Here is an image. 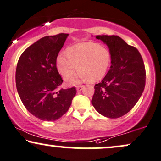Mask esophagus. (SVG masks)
<instances>
[{
	"instance_id": "esophagus-1",
	"label": "esophagus",
	"mask_w": 161,
	"mask_h": 161,
	"mask_svg": "<svg viewBox=\"0 0 161 161\" xmlns=\"http://www.w3.org/2000/svg\"><path fill=\"white\" fill-rule=\"evenodd\" d=\"M84 88V86H78L77 87V88H76V91L78 92H81V91L82 90V88Z\"/></svg>"
}]
</instances>
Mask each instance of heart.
Instances as JSON below:
<instances>
[{"label": "heart", "instance_id": "obj_1", "mask_svg": "<svg viewBox=\"0 0 161 161\" xmlns=\"http://www.w3.org/2000/svg\"><path fill=\"white\" fill-rule=\"evenodd\" d=\"M110 63L109 50L93 42L75 44L67 49V53L60 52L56 58L58 70L64 79L73 74L77 66L79 72L67 79L70 85L88 79L90 82L100 80L107 73Z\"/></svg>", "mask_w": 161, "mask_h": 161}]
</instances>
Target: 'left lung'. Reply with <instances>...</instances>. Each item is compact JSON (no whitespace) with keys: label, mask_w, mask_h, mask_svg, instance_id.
<instances>
[{"label":"left lung","mask_w":161,"mask_h":161,"mask_svg":"<svg viewBox=\"0 0 161 161\" xmlns=\"http://www.w3.org/2000/svg\"><path fill=\"white\" fill-rule=\"evenodd\" d=\"M109 48L110 69L94 86L92 103L100 115L118 119L130 111L142 95L146 69L138 50L118 36L97 35Z\"/></svg>","instance_id":"8db88e82"}]
</instances>
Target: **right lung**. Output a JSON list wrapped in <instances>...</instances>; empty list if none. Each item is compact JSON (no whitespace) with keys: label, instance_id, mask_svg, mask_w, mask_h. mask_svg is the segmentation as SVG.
<instances>
[{"label":"right lung","instance_id":"add662e5","mask_svg":"<svg viewBox=\"0 0 161 161\" xmlns=\"http://www.w3.org/2000/svg\"><path fill=\"white\" fill-rule=\"evenodd\" d=\"M68 36H44L27 48L17 64L15 84L20 99L27 110L42 121L60 119L76 94L74 87L58 90L63 80L56 58Z\"/></svg>","mask_w":161,"mask_h":161}]
</instances>
